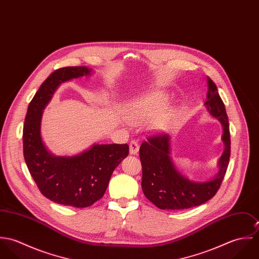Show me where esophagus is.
<instances>
[{
	"label": "esophagus",
	"mask_w": 259,
	"mask_h": 259,
	"mask_svg": "<svg viewBox=\"0 0 259 259\" xmlns=\"http://www.w3.org/2000/svg\"><path fill=\"white\" fill-rule=\"evenodd\" d=\"M139 149H140L139 143L135 140L131 141V143H130V153L131 154H137L139 152Z\"/></svg>",
	"instance_id": "esophagus-1"
}]
</instances>
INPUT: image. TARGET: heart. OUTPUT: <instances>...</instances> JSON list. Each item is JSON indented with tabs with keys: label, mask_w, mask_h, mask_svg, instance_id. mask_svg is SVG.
I'll use <instances>...</instances> for the list:
<instances>
[{
	"label": "heart",
	"mask_w": 259,
	"mask_h": 259,
	"mask_svg": "<svg viewBox=\"0 0 259 259\" xmlns=\"http://www.w3.org/2000/svg\"><path fill=\"white\" fill-rule=\"evenodd\" d=\"M163 98L158 95H149L143 98H140L132 102L127 107V117L131 121L140 122L147 120L151 117L156 111L162 106ZM168 124L167 117L161 116L154 121V127L156 128H165Z\"/></svg>",
	"instance_id": "1"
}]
</instances>
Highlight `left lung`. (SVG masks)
<instances>
[{
    "mask_svg": "<svg viewBox=\"0 0 259 259\" xmlns=\"http://www.w3.org/2000/svg\"><path fill=\"white\" fill-rule=\"evenodd\" d=\"M205 106L223 125L222 141L225 148L220 159V172L213 180L193 183L183 177L169 156V138L166 134L148 136L141 145L143 191L148 200L160 209H185L200 205L212 198L222 185L230 157L229 123L218 87L209 76Z\"/></svg>",
    "mask_w": 259,
    "mask_h": 259,
    "instance_id": "8db88e82",
    "label": "left lung"
}]
</instances>
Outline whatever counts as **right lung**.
<instances>
[{"mask_svg":"<svg viewBox=\"0 0 259 259\" xmlns=\"http://www.w3.org/2000/svg\"><path fill=\"white\" fill-rule=\"evenodd\" d=\"M91 71L87 67H66L50 74L29 105L23 131L24 157L41 194L76 208L91 206L103 197L112 171L130 152L126 144H113L95 145L74 156H55L41 142V112L58 85Z\"/></svg>","mask_w":259,"mask_h":259,"instance_id":"1","label":"right lung"}]
</instances>
